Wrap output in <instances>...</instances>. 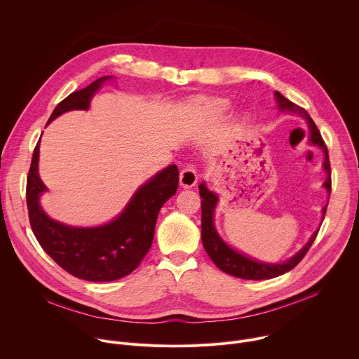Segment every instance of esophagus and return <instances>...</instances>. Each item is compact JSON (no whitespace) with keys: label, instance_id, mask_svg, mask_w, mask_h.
I'll use <instances>...</instances> for the list:
<instances>
[{"label":"esophagus","instance_id":"esophagus-1","mask_svg":"<svg viewBox=\"0 0 359 359\" xmlns=\"http://www.w3.org/2000/svg\"><path fill=\"white\" fill-rule=\"evenodd\" d=\"M197 183V173L193 168L186 166L180 172V186L184 189H191Z\"/></svg>","mask_w":359,"mask_h":359}]
</instances>
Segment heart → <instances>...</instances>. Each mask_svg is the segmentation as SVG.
I'll use <instances>...</instances> for the list:
<instances>
[{
    "instance_id": "b5f03b06",
    "label": "heart",
    "mask_w": 359,
    "mask_h": 359,
    "mask_svg": "<svg viewBox=\"0 0 359 359\" xmlns=\"http://www.w3.org/2000/svg\"><path fill=\"white\" fill-rule=\"evenodd\" d=\"M209 107H210L215 112L223 114V112H226V111L229 109L230 104H229L227 100H223V99H212V100H209Z\"/></svg>"
}]
</instances>
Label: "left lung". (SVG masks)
Here are the masks:
<instances>
[{
  "instance_id": "obj_1",
  "label": "left lung",
  "mask_w": 359,
  "mask_h": 359,
  "mask_svg": "<svg viewBox=\"0 0 359 359\" xmlns=\"http://www.w3.org/2000/svg\"><path fill=\"white\" fill-rule=\"evenodd\" d=\"M276 100H277V108L280 112H287L290 115H297L302 119L306 121L309 123V129H310V136H309V143L311 146H317L323 150L324 153V162H323V170L327 173V179L323 183V187L327 190L328 197L331 193V168H330V158H328V150L327 146L321 137V133L318 132L314 121L311 119V116L309 115L305 109L299 108L298 105L292 104L290 99H287L285 96H283L278 90L274 92ZM198 193L201 197V241L204 245V250L208 251V254L210 255V259L213 260V263L224 273L233 276V277H238V278H244V280H267V278H274L278 277L290 270H292L305 255V252L310 250L311 244L314 243L320 227L311 234V237L306 241L294 255L285 262L281 263H267V262H262L251 257V255H247L245 252L231 247L230 244H227L222 236L219 234L216 226H215V213H216V208L219 203V196L212 191L206 182H201L198 184ZM327 212V204L323 208V217H321V223L324 220Z\"/></svg>"
}]
</instances>
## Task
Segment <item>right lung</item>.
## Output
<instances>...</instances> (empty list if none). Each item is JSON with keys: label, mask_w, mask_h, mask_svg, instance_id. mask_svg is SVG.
<instances>
[{"label": "right lung", "mask_w": 359, "mask_h": 359, "mask_svg": "<svg viewBox=\"0 0 359 359\" xmlns=\"http://www.w3.org/2000/svg\"><path fill=\"white\" fill-rule=\"evenodd\" d=\"M115 79L114 75L102 76L72 92L57 105L46 125L65 112L88 111L96 92ZM39 142L27 179V206L32 231L41 247L58 266L81 280L105 283L130 274L151 247L162 206L177 190V166L170 165L140 184L123 210L111 222L89 227L71 226L50 219L41 206V196L48 187L38 170Z\"/></svg>", "instance_id": "1"}]
</instances>
